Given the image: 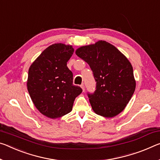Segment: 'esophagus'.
I'll use <instances>...</instances> for the list:
<instances>
[{
  "mask_svg": "<svg viewBox=\"0 0 160 160\" xmlns=\"http://www.w3.org/2000/svg\"><path fill=\"white\" fill-rule=\"evenodd\" d=\"M80 87H81V88H82V91H83V92H84V91H85V85H80Z\"/></svg>",
  "mask_w": 160,
  "mask_h": 160,
  "instance_id": "1",
  "label": "esophagus"
}]
</instances>
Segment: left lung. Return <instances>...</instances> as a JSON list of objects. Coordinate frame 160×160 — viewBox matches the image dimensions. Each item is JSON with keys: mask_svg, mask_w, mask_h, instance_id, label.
Listing matches in <instances>:
<instances>
[{"mask_svg": "<svg viewBox=\"0 0 160 160\" xmlns=\"http://www.w3.org/2000/svg\"><path fill=\"white\" fill-rule=\"evenodd\" d=\"M75 53L89 65L95 80V92H88L94 112L105 118L120 113L136 86L133 68L128 58L104 40L80 47Z\"/></svg>", "mask_w": 160, "mask_h": 160, "instance_id": "8db88e82", "label": "left lung"}]
</instances>
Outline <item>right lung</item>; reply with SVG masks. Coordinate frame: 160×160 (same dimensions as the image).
<instances>
[{"mask_svg": "<svg viewBox=\"0 0 160 160\" xmlns=\"http://www.w3.org/2000/svg\"><path fill=\"white\" fill-rule=\"evenodd\" d=\"M73 52L71 45L53 44L29 68L27 87L30 98L48 118L55 119L69 113L75 98L82 91L72 84V72L67 66Z\"/></svg>", "mask_w": 160, "mask_h": 160, "instance_id": "right-lung-1", "label": "right lung"}]
</instances>
